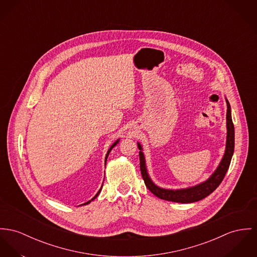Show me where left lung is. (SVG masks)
Segmentation results:
<instances>
[{
	"instance_id": "left-lung-1",
	"label": "left lung",
	"mask_w": 257,
	"mask_h": 257,
	"mask_svg": "<svg viewBox=\"0 0 257 257\" xmlns=\"http://www.w3.org/2000/svg\"><path fill=\"white\" fill-rule=\"evenodd\" d=\"M227 102V141H226V150L223 158L221 159V162L219 163L216 170L213 172V174L208 178L206 181L196 185L194 187H190L187 189H180V190H168L159 188L157 186L152 179L149 176L147 167H146V159L143 154L142 146L138 143V148L140 150L139 156H140V168L143 179L145 181V184L147 188L158 198L168 200V201H174L180 203H191L198 201L202 198H206L209 196L212 192H214L217 189L218 186L221 184L223 179L226 175V172L230 166L231 159L234 154V148H235V128L232 121V114H231V106L226 99Z\"/></svg>"
}]
</instances>
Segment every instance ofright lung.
<instances>
[{
	"label": "right lung",
	"mask_w": 257,
	"mask_h": 257,
	"mask_svg": "<svg viewBox=\"0 0 257 257\" xmlns=\"http://www.w3.org/2000/svg\"><path fill=\"white\" fill-rule=\"evenodd\" d=\"M118 142H119V139H118V140H117V141H116V142H115V143H113V145H112V146H111V147H110V148H109V150H108V151H107V154H106V156H105V161H106V159H107V157H108V155H109V153H110V151H111V150H112V149H113V147H115V146H116V145H117V144H118ZM101 187H102V186H101ZM100 191H101V188H100V189H99V192H98V193H97V195H96V196H95V197H94V198H92V199H91V200H89V201H87V202H85V203H83V204H82V205H86V204H88V203H90V202H91V201H92V200H94V199H95V198H97V197H98V196H99V193H100Z\"/></svg>",
	"instance_id": "add662e5"
}]
</instances>
